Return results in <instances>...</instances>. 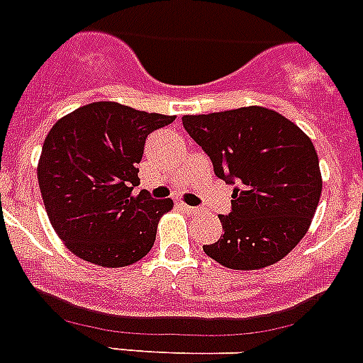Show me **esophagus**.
Listing matches in <instances>:
<instances>
[{"mask_svg": "<svg viewBox=\"0 0 363 363\" xmlns=\"http://www.w3.org/2000/svg\"><path fill=\"white\" fill-rule=\"evenodd\" d=\"M179 208H182L184 212H188V214H197V212H199V208L186 205V203H179Z\"/></svg>", "mask_w": 363, "mask_h": 363, "instance_id": "esophagus-1", "label": "esophagus"}]
</instances>
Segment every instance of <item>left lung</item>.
I'll return each instance as SVG.
<instances>
[{"mask_svg":"<svg viewBox=\"0 0 363 363\" xmlns=\"http://www.w3.org/2000/svg\"><path fill=\"white\" fill-rule=\"evenodd\" d=\"M182 125L216 175L236 184L233 212L219 214L223 234L203 251L228 269H262L282 260L306 234L321 197L312 140L264 106L182 116Z\"/></svg>","mask_w":363,"mask_h":363,"instance_id":"left-lung-1","label":"left lung"}]
</instances>
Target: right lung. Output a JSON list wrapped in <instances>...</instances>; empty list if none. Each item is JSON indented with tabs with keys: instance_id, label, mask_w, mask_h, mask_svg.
Returning a JSON list of instances; mask_svg holds the SVG:
<instances>
[{
	"instance_id": "1",
	"label": "right lung",
	"mask_w": 363,
	"mask_h": 363,
	"mask_svg": "<svg viewBox=\"0 0 363 363\" xmlns=\"http://www.w3.org/2000/svg\"><path fill=\"white\" fill-rule=\"evenodd\" d=\"M175 116L144 112L114 101L79 106L44 140L38 186L51 227L83 260L125 267L142 260L157 238L158 221L173 201L135 194L147 135Z\"/></svg>"
}]
</instances>
